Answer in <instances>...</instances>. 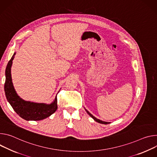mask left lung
<instances>
[{"mask_svg": "<svg viewBox=\"0 0 157 157\" xmlns=\"http://www.w3.org/2000/svg\"><path fill=\"white\" fill-rule=\"evenodd\" d=\"M85 110H86V113H87L95 121H96L97 122H98V123H100V124H110V122H107V121H102V120H99V119H98V118H97L96 117H95L94 116H93L88 110H86L85 109Z\"/></svg>", "mask_w": 157, "mask_h": 157, "instance_id": "1", "label": "left lung"}]
</instances>
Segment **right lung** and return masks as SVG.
I'll use <instances>...</instances> for the list:
<instances>
[{
	"mask_svg": "<svg viewBox=\"0 0 157 157\" xmlns=\"http://www.w3.org/2000/svg\"><path fill=\"white\" fill-rule=\"evenodd\" d=\"M15 54L14 52L6 69L4 90L7 100L14 111L23 119L27 121L44 120L50 117L57 110V95L54 101L48 104L26 101L18 95L13 87L11 76V67Z\"/></svg>",
	"mask_w": 157,
	"mask_h": 157,
	"instance_id": "obj_1",
	"label": "right lung"
}]
</instances>
